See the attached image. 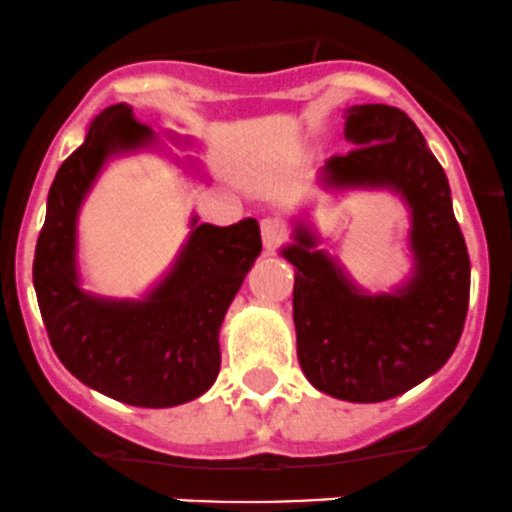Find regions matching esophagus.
Instances as JSON below:
<instances>
[{
  "label": "esophagus",
  "instance_id": "esophagus-1",
  "mask_svg": "<svg viewBox=\"0 0 512 512\" xmlns=\"http://www.w3.org/2000/svg\"><path fill=\"white\" fill-rule=\"evenodd\" d=\"M261 239H263V249L273 251L276 246H281L286 241V231L278 221L273 219H263L261 221Z\"/></svg>",
  "mask_w": 512,
  "mask_h": 512
}]
</instances>
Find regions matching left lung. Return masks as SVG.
<instances>
[{"label":"left lung","instance_id":"8db88e82","mask_svg":"<svg viewBox=\"0 0 512 512\" xmlns=\"http://www.w3.org/2000/svg\"><path fill=\"white\" fill-rule=\"evenodd\" d=\"M345 140L355 150L325 162L315 182L330 194H397L409 212V276L370 293L340 258L318 249L308 214L293 219V241L281 256L295 266L300 370L318 392L374 404L409 392L449 362L466 323L471 261L444 167L404 110L350 105Z\"/></svg>","mask_w":512,"mask_h":512}]
</instances>
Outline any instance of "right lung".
Returning a JSON list of instances; mask_svg holds the SVG:
<instances>
[{
  "label": "right lung",
  "mask_w": 512,
  "mask_h": 512,
  "mask_svg": "<svg viewBox=\"0 0 512 512\" xmlns=\"http://www.w3.org/2000/svg\"><path fill=\"white\" fill-rule=\"evenodd\" d=\"M162 135L179 150L197 145L172 130ZM140 152L170 157L194 182H207L202 162L177 157L133 118L130 105L100 110L49 189L34 291L51 347L73 377L123 404L167 409L202 397L217 379L221 323L261 254V231L251 217L214 226L199 224L192 212L175 261L145 293L113 298L88 291L78 261V217L105 167Z\"/></svg>",
  "instance_id": "1"
}]
</instances>
